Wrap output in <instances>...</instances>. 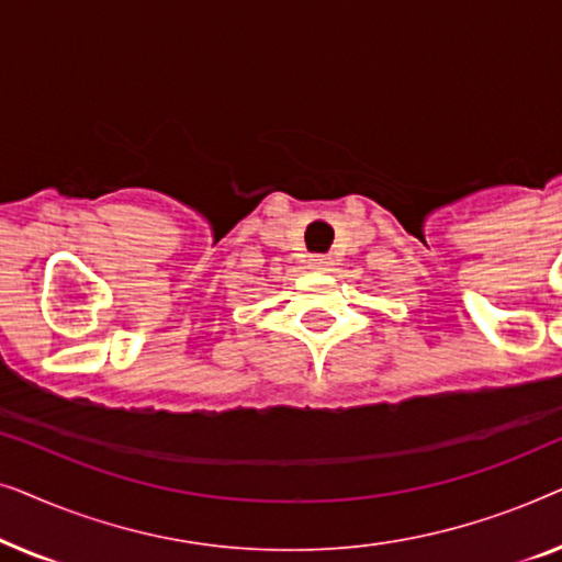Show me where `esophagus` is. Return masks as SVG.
<instances>
[{
	"mask_svg": "<svg viewBox=\"0 0 562 562\" xmlns=\"http://www.w3.org/2000/svg\"><path fill=\"white\" fill-rule=\"evenodd\" d=\"M310 263H312V268H327V266H329V258H325V256H312Z\"/></svg>",
	"mask_w": 562,
	"mask_h": 562,
	"instance_id": "34e87169",
	"label": "esophagus"
}]
</instances>
